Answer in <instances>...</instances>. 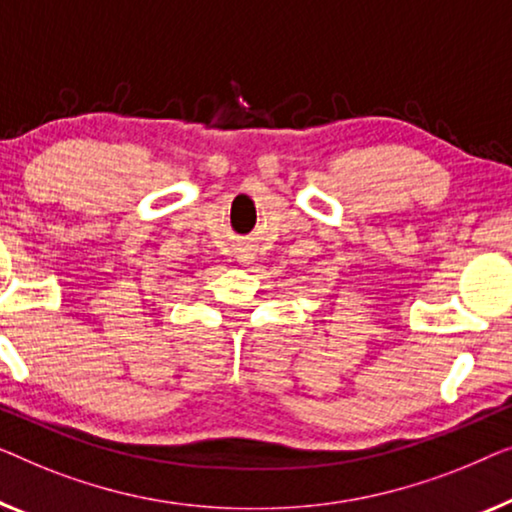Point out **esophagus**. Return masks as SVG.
Here are the masks:
<instances>
[{"instance_id": "1", "label": "esophagus", "mask_w": 512, "mask_h": 512, "mask_svg": "<svg viewBox=\"0 0 512 512\" xmlns=\"http://www.w3.org/2000/svg\"><path fill=\"white\" fill-rule=\"evenodd\" d=\"M253 259H255V253H253V248H250V246L236 248V262H241V264H253Z\"/></svg>"}]
</instances>
